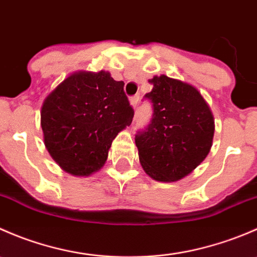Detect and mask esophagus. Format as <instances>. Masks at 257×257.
<instances>
[{
	"label": "esophagus",
	"instance_id": "esophagus-1",
	"mask_svg": "<svg viewBox=\"0 0 257 257\" xmlns=\"http://www.w3.org/2000/svg\"><path fill=\"white\" fill-rule=\"evenodd\" d=\"M139 99H141L139 94L133 95V97L131 98V104L133 105V108H137V105H138V103H139Z\"/></svg>",
	"mask_w": 257,
	"mask_h": 257
}]
</instances>
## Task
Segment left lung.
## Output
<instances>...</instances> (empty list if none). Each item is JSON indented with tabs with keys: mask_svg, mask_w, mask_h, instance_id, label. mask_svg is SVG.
Returning <instances> with one entry per match:
<instances>
[{
	"mask_svg": "<svg viewBox=\"0 0 257 257\" xmlns=\"http://www.w3.org/2000/svg\"><path fill=\"white\" fill-rule=\"evenodd\" d=\"M150 93L153 115L137 132L139 160L149 177L177 181L190 174L209 154L214 118L198 89L167 76L154 77Z\"/></svg>",
	"mask_w": 257,
	"mask_h": 257,
	"instance_id": "1",
	"label": "left lung"
}]
</instances>
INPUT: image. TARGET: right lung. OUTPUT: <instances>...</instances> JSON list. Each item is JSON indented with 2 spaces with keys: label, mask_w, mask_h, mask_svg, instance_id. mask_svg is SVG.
I'll return each mask as SVG.
<instances>
[{
  "label": "right lung",
  "mask_w": 257,
  "mask_h": 257,
  "mask_svg": "<svg viewBox=\"0 0 257 257\" xmlns=\"http://www.w3.org/2000/svg\"><path fill=\"white\" fill-rule=\"evenodd\" d=\"M133 116L124 82L100 71L64 79L46 98L41 125L57 164L73 175H89L104 165L114 138Z\"/></svg>",
  "instance_id": "1"
}]
</instances>
